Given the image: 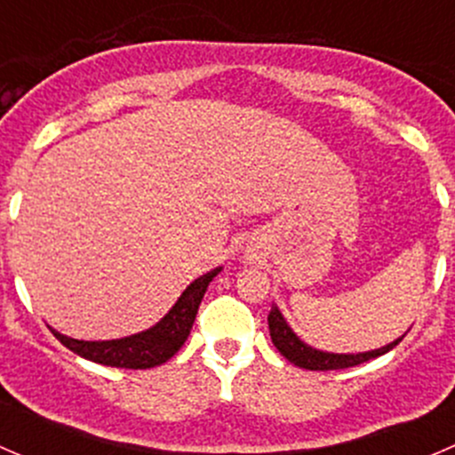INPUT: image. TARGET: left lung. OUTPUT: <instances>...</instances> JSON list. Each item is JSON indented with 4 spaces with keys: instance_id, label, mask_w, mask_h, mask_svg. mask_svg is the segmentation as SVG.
<instances>
[{
    "instance_id": "1",
    "label": "left lung",
    "mask_w": 455,
    "mask_h": 455,
    "mask_svg": "<svg viewBox=\"0 0 455 455\" xmlns=\"http://www.w3.org/2000/svg\"><path fill=\"white\" fill-rule=\"evenodd\" d=\"M268 330H270V339H273L275 347L282 352V356H286L291 363L299 365L304 370H343V368H352V365H361L365 361L376 359V356L385 355V352L392 350L394 346L403 341L396 339V341L387 343V346L379 347V350L371 352H359V355H334V352H323V350H315V347L306 346L299 337L291 330V325L286 323L282 313H279L277 306H273L268 313Z\"/></svg>"
}]
</instances>
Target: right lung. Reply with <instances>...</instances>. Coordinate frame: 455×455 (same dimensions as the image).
Listing matches in <instances>:
<instances>
[{
    "label": "right lung",
    "instance_id": "obj_1",
    "mask_svg": "<svg viewBox=\"0 0 455 455\" xmlns=\"http://www.w3.org/2000/svg\"><path fill=\"white\" fill-rule=\"evenodd\" d=\"M220 270L222 268L209 270L196 282H191L187 291L178 297L173 308L154 328L145 330V332L132 334V337L125 339H112V341H79V339H70L66 334L57 332V330H52V334L68 350L84 356L87 361H94V363L125 370L156 368V365L172 359L185 346L187 337L194 328L206 286Z\"/></svg>",
    "mask_w": 455,
    "mask_h": 455
}]
</instances>
